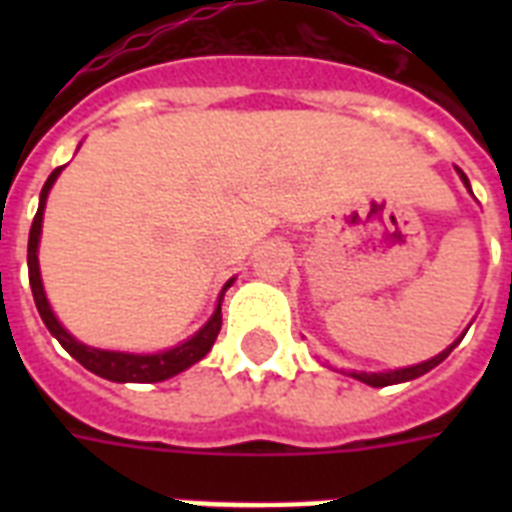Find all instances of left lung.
<instances>
[{"instance_id":"8db88e82","label":"left lung","mask_w":512,"mask_h":512,"mask_svg":"<svg viewBox=\"0 0 512 512\" xmlns=\"http://www.w3.org/2000/svg\"><path fill=\"white\" fill-rule=\"evenodd\" d=\"M457 175H460V180H462V183H465V188H468V191H470L468 175H465V172H462L460 167H457ZM470 193H473V191H470ZM462 337H465V335H460V340H462ZM460 340H454L452 345H449V348L441 350L438 356L428 358V361H422V364L404 366V369H388V372H345V374H350L353 380L366 382V385H372V388H385V385H398V382L417 380V377H422V374H425V372H430L433 366L441 364V361H444V358L449 356V353H452L454 345H460Z\"/></svg>"}]
</instances>
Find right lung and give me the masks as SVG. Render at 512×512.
Listing matches in <instances>:
<instances>
[{
	"instance_id": "1",
	"label": "right lung",
	"mask_w": 512,
	"mask_h": 512,
	"mask_svg": "<svg viewBox=\"0 0 512 512\" xmlns=\"http://www.w3.org/2000/svg\"><path fill=\"white\" fill-rule=\"evenodd\" d=\"M63 172V167L52 170V175L47 177L42 193H39V209H36L34 223H31V233H28V281H31V292H34L36 311L42 316L44 327L50 329V335L63 345V348L71 353V356L90 369L92 374H98L103 380L111 382H162L170 380L175 374L185 372L188 366H193L196 361L207 356L209 348L215 345L217 335H220V327H223V313H220V303H223L225 289L231 287V281H225L223 292H220V300H217L215 313L209 316V321L204 327L191 335L188 340H183L180 345L170 350H159V353H127V350H103L92 348V345H84V342L76 340L71 332H68L63 324L58 321V316L52 313L50 300L44 295L42 273H39V239H42V220H44V207H47V196H50V188L55 185L58 175Z\"/></svg>"
}]
</instances>
